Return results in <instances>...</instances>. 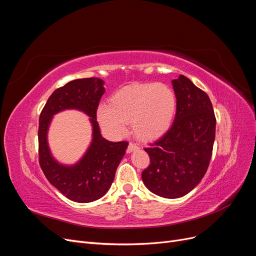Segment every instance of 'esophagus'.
Returning a JSON list of instances; mask_svg holds the SVG:
<instances>
[{
  "label": "esophagus",
  "mask_w": 256,
  "mask_h": 256,
  "mask_svg": "<svg viewBox=\"0 0 256 256\" xmlns=\"http://www.w3.org/2000/svg\"><path fill=\"white\" fill-rule=\"evenodd\" d=\"M138 150V145H136L134 143H129V145H128V147H127V152L128 154H130V152H134V150Z\"/></svg>",
  "instance_id": "1"
}]
</instances>
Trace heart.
Instances as JSON below:
<instances>
[{"instance_id":"heart-1","label":"heart","mask_w":256,"mask_h":256,"mask_svg":"<svg viewBox=\"0 0 256 256\" xmlns=\"http://www.w3.org/2000/svg\"><path fill=\"white\" fill-rule=\"evenodd\" d=\"M175 112L176 96L171 88L162 83H145L116 92L109 106L98 108L97 118L113 136L125 134L127 124L131 122L136 138L152 141L170 129Z\"/></svg>"}]
</instances>
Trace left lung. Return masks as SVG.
Wrapping results in <instances>:
<instances>
[{"mask_svg": "<svg viewBox=\"0 0 256 256\" xmlns=\"http://www.w3.org/2000/svg\"><path fill=\"white\" fill-rule=\"evenodd\" d=\"M176 96L173 125L144 148L150 164L142 172L145 186L166 198H178L194 189L210 162L216 118L208 95L180 74L172 81Z\"/></svg>", "mask_w": 256, "mask_h": 256, "instance_id": "left-lung-1", "label": "left lung"}]
</instances>
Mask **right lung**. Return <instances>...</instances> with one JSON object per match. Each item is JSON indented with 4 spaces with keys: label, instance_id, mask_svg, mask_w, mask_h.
Here are the masks:
<instances>
[{
    "label": "right lung",
    "instance_id": "1",
    "mask_svg": "<svg viewBox=\"0 0 256 256\" xmlns=\"http://www.w3.org/2000/svg\"><path fill=\"white\" fill-rule=\"evenodd\" d=\"M104 81L98 78L76 79L52 92L40 116L38 154L44 176L62 194L78 203L102 198L113 182L116 168L126 152L128 142H110L102 138L96 120ZM68 108L84 112L91 118L93 138L84 156L74 166L60 165L50 154L46 134L54 114Z\"/></svg>",
    "mask_w": 256,
    "mask_h": 256
}]
</instances>
